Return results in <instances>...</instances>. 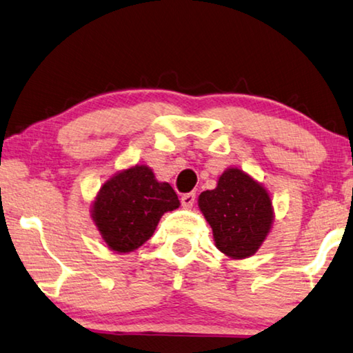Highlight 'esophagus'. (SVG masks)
<instances>
[{
	"label": "esophagus",
	"instance_id": "esophagus-1",
	"mask_svg": "<svg viewBox=\"0 0 353 353\" xmlns=\"http://www.w3.org/2000/svg\"><path fill=\"white\" fill-rule=\"evenodd\" d=\"M195 201V192H188L181 197V203L184 208H192Z\"/></svg>",
	"mask_w": 353,
	"mask_h": 353
}]
</instances>
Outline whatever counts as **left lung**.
<instances>
[{
    "instance_id": "obj_1",
    "label": "left lung",
    "mask_w": 353,
    "mask_h": 353,
    "mask_svg": "<svg viewBox=\"0 0 353 353\" xmlns=\"http://www.w3.org/2000/svg\"><path fill=\"white\" fill-rule=\"evenodd\" d=\"M199 206L211 225L216 247L234 259L256 253L274 222L268 190L236 167L219 176L216 189L200 194Z\"/></svg>"
}]
</instances>
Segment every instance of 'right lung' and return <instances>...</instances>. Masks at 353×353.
<instances>
[{
  "instance_id": "1",
  "label": "right lung",
  "mask_w": 353,
  "mask_h": 353,
  "mask_svg": "<svg viewBox=\"0 0 353 353\" xmlns=\"http://www.w3.org/2000/svg\"><path fill=\"white\" fill-rule=\"evenodd\" d=\"M180 206L169 183H159L147 165L115 173L103 184L92 208L101 238L114 252L128 253L152 238L164 212Z\"/></svg>"
}]
</instances>
